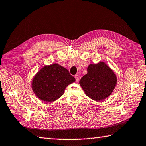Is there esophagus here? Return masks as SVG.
I'll use <instances>...</instances> for the list:
<instances>
[{
    "mask_svg": "<svg viewBox=\"0 0 146 146\" xmlns=\"http://www.w3.org/2000/svg\"><path fill=\"white\" fill-rule=\"evenodd\" d=\"M74 78H75L76 81H79V76L78 75V74H76V75H74Z\"/></svg>",
    "mask_w": 146,
    "mask_h": 146,
    "instance_id": "obj_1",
    "label": "esophagus"
}]
</instances>
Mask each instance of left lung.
Instances as JSON below:
<instances>
[{"mask_svg": "<svg viewBox=\"0 0 146 146\" xmlns=\"http://www.w3.org/2000/svg\"><path fill=\"white\" fill-rule=\"evenodd\" d=\"M87 74L80 81L84 93L91 99L101 101L109 96L116 86V74L103 62L91 64Z\"/></svg>", "mask_w": 146, "mask_h": 146, "instance_id": "obj_1", "label": "left lung"}]
</instances>
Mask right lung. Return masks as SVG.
Returning <instances> with one entry per match:
<instances>
[{"mask_svg":"<svg viewBox=\"0 0 146 146\" xmlns=\"http://www.w3.org/2000/svg\"><path fill=\"white\" fill-rule=\"evenodd\" d=\"M75 81L68 70L58 64L43 67L33 78L32 88L40 100L52 102L63 95L66 87Z\"/></svg>","mask_w":146,"mask_h":146,"instance_id":"1","label":"right lung"}]
</instances>
